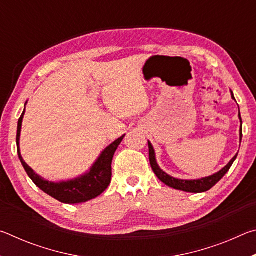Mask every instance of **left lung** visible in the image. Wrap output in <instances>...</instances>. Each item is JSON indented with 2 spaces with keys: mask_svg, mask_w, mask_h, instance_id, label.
Wrapping results in <instances>:
<instances>
[{
  "mask_svg": "<svg viewBox=\"0 0 256 256\" xmlns=\"http://www.w3.org/2000/svg\"><path fill=\"white\" fill-rule=\"evenodd\" d=\"M232 98L234 100H236L235 97H234V94L232 92ZM240 116V140L242 142V118H240V112L238 114ZM148 144H149V159H150V164H151V168H152L154 172L156 174V176L158 177V178L164 184H166L167 186H170V188H172L175 190H184V192H190V193H202V192H206V190H209L211 188H214V186L218 183V182L222 178V177L227 174V172L230 170L232 164L235 162V159L237 158V154L234 157L230 162L227 164V166H224L222 170H219L218 172H216V174L211 175V176H208V177H203V178L200 180H178V178H175V177L170 176L168 174H166L162 170H160V167L158 166L157 164V160H156V154H154V146L152 144H150L148 141Z\"/></svg>",
  "mask_w": 256,
  "mask_h": 256,
  "instance_id": "obj_1",
  "label": "left lung"
}]
</instances>
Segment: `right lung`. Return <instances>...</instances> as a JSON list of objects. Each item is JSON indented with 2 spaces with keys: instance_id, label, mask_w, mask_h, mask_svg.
<instances>
[{
  "instance_id": "right-lung-1",
  "label": "right lung",
  "mask_w": 256,
  "mask_h": 256,
  "mask_svg": "<svg viewBox=\"0 0 256 256\" xmlns=\"http://www.w3.org/2000/svg\"><path fill=\"white\" fill-rule=\"evenodd\" d=\"M26 110V108H24ZM24 110L21 114L20 118L18 120V130H16V146H18V156L21 164L24 168L26 172L32 178L36 186H38L42 190H44L46 194H48L52 198H56V200L66 203V204H76V203H84L92 198H97L98 196L105 190L108 185L110 183L112 180V160L114 157V154L118 146L122 142L123 138L122 136L115 140L112 144H110L107 148L102 151L99 156L96 162L92 164L89 172H86L84 175H81L78 178L66 180V182H58V183H54V182L46 180L37 175L32 168H30L27 164L24 162L22 156L20 154V132H21V125H22Z\"/></svg>"
}]
</instances>
